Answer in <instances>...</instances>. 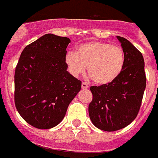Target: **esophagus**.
I'll list each match as a JSON object with an SVG mask.
<instances>
[{"label":"esophagus","instance_id":"obj_1","mask_svg":"<svg viewBox=\"0 0 158 158\" xmlns=\"http://www.w3.org/2000/svg\"><path fill=\"white\" fill-rule=\"evenodd\" d=\"M81 88L83 89H89V85L86 83H85V82H83V83L81 84Z\"/></svg>","mask_w":158,"mask_h":158}]
</instances>
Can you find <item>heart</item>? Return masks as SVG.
Segmentation results:
<instances>
[{
  "mask_svg": "<svg viewBox=\"0 0 158 158\" xmlns=\"http://www.w3.org/2000/svg\"><path fill=\"white\" fill-rule=\"evenodd\" d=\"M71 74L77 77L86 69L93 81L107 85L120 75L125 56L121 47L103 42H88L79 45L77 52L69 51L65 58Z\"/></svg>",
  "mask_w": 158,
  "mask_h": 158,
  "instance_id": "heart-1",
  "label": "heart"
}]
</instances>
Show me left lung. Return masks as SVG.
<instances>
[{
  "label": "left lung",
  "mask_w": 158,
  "mask_h": 158,
  "mask_svg": "<svg viewBox=\"0 0 158 158\" xmlns=\"http://www.w3.org/2000/svg\"><path fill=\"white\" fill-rule=\"evenodd\" d=\"M116 37L125 56L120 75L110 85L90 88L93 100L89 105V117L95 127L105 131H118L135 120L146 84L142 53L127 39Z\"/></svg>",
  "instance_id": "left-lung-1"
}]
</instances>
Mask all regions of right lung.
Returning a JSON list of instances; mask_svg holds the SVG:
<instances>
[{
  "instance_id": "add662e5",
  "label": "right lung",
  "mask_w": 158,
  "mask_h": 158,
  "mask_svg": "<svg viewBox=\"0 0 158 158\" xmlns=\"http://www.w3.org/2000/svg\"><path fill=\"white\" fill-rule=\"evenodd\" d=\"M67 37L46 34L27 45L15 71V104L19 115L38 129L62 122L81 81L67 71Z\"/></svg>"
}]
</instances>
